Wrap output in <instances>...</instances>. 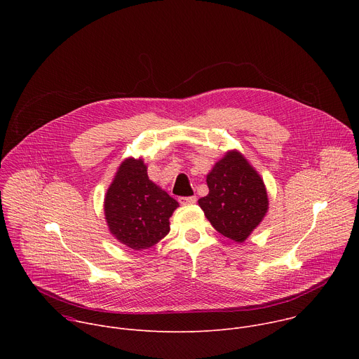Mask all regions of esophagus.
Here are the masks:
<instances>
[{"instance_id":"obj_1","label":"esophagus","mask_w":359,"mask_h":359,"mask_svg":"<svg viewBox=\"0 0 359 359\" xmlns=\"http://www.w3.org/2000/svg\"><path fill=\"white\" fill-rule=\"evenodd\" d=\"M196 196H189V197H179V203L186 206V204H194L196 203Z\"/></svg>"}]
</instances>
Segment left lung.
<instances>
[{"instance_id":"8db88e82","label":"left lung","mask_w":359,"mask_h":359,"mask_svg":"<svg viewBox=\"0 0 359 359\" xmlns=\"http://www.w3.org/2000/svg\"><path fill=\"white\" fill-rule=\"evenodd\" d=\"M209 194L198 206L212 226L224 237L243 243L269 212L266 184L241 151L233 149L208 173Z\"/></svg>"}]
</instances>
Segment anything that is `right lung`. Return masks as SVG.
Wrapping results in <instances>:
<instances>
[{"label":"right lung","instance_id":"right-lung-1","mask_svg":"<svg viewBox=\"0 0 359 359\" xmlns=\"http://www.w3.org/2000/svg\"><path fill=\"white\" fill-rule=\"evenodd\" d=\"M179 203L147 176L142 158H126L109 184L104 212L111 234L126 247L140 251L158 244L170 231Z\"/></svg>","mask_w":359,"mask_h":359}]
</instances>
